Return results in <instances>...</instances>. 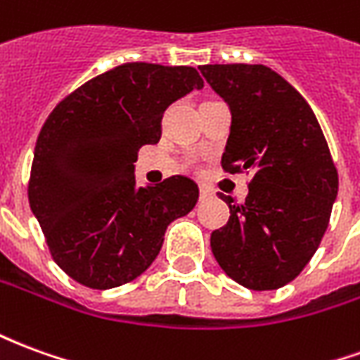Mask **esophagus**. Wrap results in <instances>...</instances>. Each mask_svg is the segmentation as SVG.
Listing matches in <instances>:
<instances>
[{
    "mask_svg": "<svg viewBox=\"0 0 360 360\" xmlns=\"http://www.w3.org/2000/svg\"><path fill=\"white\" fill-rule=\"evenodd\" d=\"M212 196H214L212 188H208L206 185H200V200H208Z\"/></svg>",
    "mask_w": 360,
    "mask_h": 360,
    "instance_id": "obj_1",
    "label": "esophagus"
}]
</instances>
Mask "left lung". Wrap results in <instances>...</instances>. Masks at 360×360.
Segmentation results:
<instances>
[{"label":"left lung","mask_w":360,"mask_h":360,"mask_svg":"<svg viewBox=\"0 0 360 360\" xmlns=\"http://www.w3.org/2000/svg\"><path fill=\"white\" fill-rule=\"evenodd\" d=\"M231 111L221 167L255 172L245 202L219 193L229 221L210 237L214 258L257 291L295 279L324 237L338 196V172L314 111L266 65H202Z\"/></svg>","instance_id":"left-lung-1"}]
</instances>
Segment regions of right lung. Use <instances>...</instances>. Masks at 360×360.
<instances>
[{"instance_id": "obj_1", "label": "right lung", "mask_w": 360, "mask_h": 360, "mask_svg": "<svg viewBox=\"0 0 360 360\" xmlns=\"http://www.w3.org/2000/svg\"><path fill=\"white\" fill-rule=\"evenodd\" d=\"M195 67L125 63L84 82L56 105L38 134L28 202L53 260L75 281L111 289L133 281L164 245L173 219L198 200L175 175L139 187V148L162 136L165 108L200 90Z\"/></svg>"}]
</instances>
